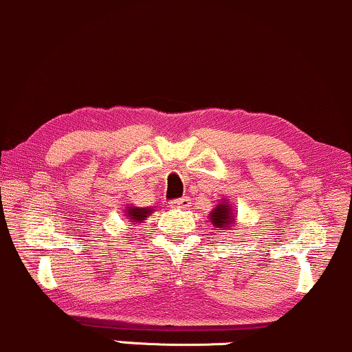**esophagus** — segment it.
<instances>
[{"label": "esophagus", "mask_w": 352, "mask_h": 352, "mask_svg": "<svg viewBox=\"0 0 352 352\" xmlns=\"http://www.w3.org/2000/svg\"><path fill=\"white\" fill-rule=\"evenodd\" d=\"M189 204H191V197H188V196H183V197H179V199H175L171 203V206L173 208H189Z\"/></svg>", "instance_id": "1"}]
</instances>
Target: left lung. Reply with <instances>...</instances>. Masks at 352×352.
Listing matches in <instances>:
<instances>
[{"instance_id":"left-lung-1","label":"left lung","mask_w":352,"mask_h":352,"mask_svg":"<svg viewBox=\"0 0 352 352\" xmlns=\"http://www.w3.org/2000/svg\"><path fill=\"white\" fill-rule=\"evenodd\" d=\"M209 219L211 223L214 224L216 228H219V231L226 232V229L229 231L232 226L236 224V214H234V209H232L231 204H229V199L223 197L216 208H212V211L209 212Z\"/></svg>"}]
</instances>
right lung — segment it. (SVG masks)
Segmentation results:
<instances>
[{"mask_svg":"<svg viewBox=\"0 0 352 352\" xmlns=\"http://www.w3.org/2000/svg\"><path fill=\"white\" fill-rule=\"evenodd\" d=\"M124 212H126V216H128V219L129 223H133V224H141V223H144L146 221V218H148L149 214H151L153 212V209L151 208H138V206H128L124 209Z\"/></svg>","mask_w":352,"mask_h":352,"instance_id":"add662e5","label":"right lung"}]
</instances>
